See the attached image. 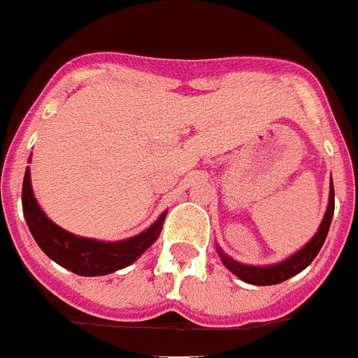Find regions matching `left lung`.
<instances>
[{"instance_id":"left-lung-1","label":"left lung","mask_w":358,"mask_h":358,"mask_svg":"<svg viewBox=\"0 0 358 358\" xmlns=\"http://www.w3.org/2000/svg\"><path fill=\"white\" fill-rule=\"evenodd\" d=\"M333 212H335V190H333V181L329 185V203H327V210L324 214V220H322L320 227H318L317 234L313 236L302 249L296 250L294 254H291L289 258H285L283 262L271 265H247L241 264V262H236L234 258H230L229 254L223 252L220 247L217 254H220L221 262L229 268L230 273L236 274L239 280H243L247 283H252V285H276V283H282L285 280L292 278L294 274L302 273L307 265L311 264L313 259L317 258V254L320 252L322 245L326 241L327 232H329V225H331Z\"/></svg>"}]
</instances>
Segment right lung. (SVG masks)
<instances>
[{"instance_id":"1","label":"right lung","mask_w":358,"mask_h":358,"mask_svg":"<svg viewBox=\"0 0 358 358\" xmlns=\"http://www.w3.org/2000/svg\"><path fill=\"white\" fill-rule=\"evenodd\" d=\"M22 205L27 227L31 230L38 247L52 262L80 276H104L137 262L143 252H146V249H150L157 241L164 217H166V210H164L141 234L120 239V241L82 238L56 225L55 221L49 220L45 212L41 210L32 192L29 166L23 177Z\"/></svg>"}]
</instances>
